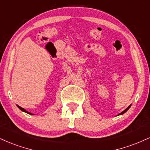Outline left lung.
Here are the masks:
<instances>
[{
    "instance_id": "left-lung-1",
    "label": "left lung",
    "mask_w": 150,
    "mask_h": 150,
    "mask_svg": "<svg viewBox=\"0 0 150 150\" xmlns=\"http://www.w3.org/2000/svg\"><path fill=\"white\" fill-rule=\"evenodd\" d=\"M130 106H131V104H130V106H129L128 108H125V109L124 110V111H122V112H121V113H119V114H118V115H117V116H119V115H123V113H125V112H126V111H128V110L129 109V108H130Z\"/></svg>"
}]
</instances>
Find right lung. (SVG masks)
I'll return each instance as SVG.
<instances>
[{
    "instance_id": "1",
    "label": "right lung",
    "mask_w": 150,
    "mask_h": 150,
    "mask_svg": "<svg viewBox=\"0 0 150 150\" xmlns=\"http://www.w3.org/2000/svg\"><path fill=\"white\" fill-rule=\"evenodd\" d=\"M17 106H18V107L20 108V110H21L22 111H24V112H25V113H28V114H30V115H34L33 113H31L30 112H28V111H26V110L25 109V108H22V107H20V106H18V105H17Z\"/></svg>"
}]
</instances>
